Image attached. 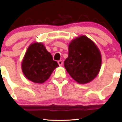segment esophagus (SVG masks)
I'll return each instance as SVG.
<instances>
[{
  "mask_svg": "<svg viewBox=\"0 0 122 122\" xmlns=\"http://www.w3.org/2000/svg\"><path fill=\"white\" fill-rule=\"evenodd\" d=\"M58 65L60 66H62V64H63V62H62V60H59L58 61Z\"/></svg>",
  "mask_w": 122,
  "mask_h": 122,
  "instance_id": "esophagus-1",
  "label": "esophagus"
}]
</instances>
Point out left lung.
<instances>
[{"label": "left lung", "instance_id": "left-lung-1", "mask_svg": "<svg viewBox=\"0 0 122 122\" xmlns=\"http://www.w3.org/2000/svg\"><path fill=\"white\" fill-rule=\"evenodd\" d=\"M101 65L100 52L94 42L84 35L71 41L64 67L76 81L80 84L92 81L99 74Z\"/></svg>", "mask_w": 122, "mask_h": 122}]
</instances>
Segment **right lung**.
I'll use <instances>...</instances> for the list:
<instances>
[{
  "instance_id": "add662e5",
  "label": "right lung",
  "mask_w": 122,
  "mask_h": 122,
  "mask_svg": "<svg viewBox=\"0 0 122 122\" xmlns=\"http://www.w3.org/2000/svg\"><path fill=\"white\" fill-rule=\"evenodd\" d=\"M58 67L52 56L42 43L29 45L22 62V70L29 80L35 83H43L47 80L54 69Z\"/></svg>"
}]
</instances>
